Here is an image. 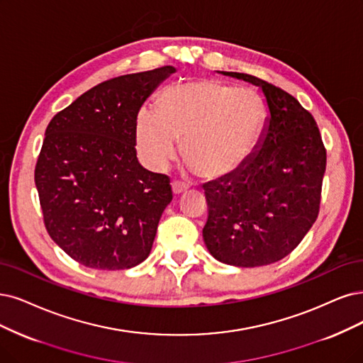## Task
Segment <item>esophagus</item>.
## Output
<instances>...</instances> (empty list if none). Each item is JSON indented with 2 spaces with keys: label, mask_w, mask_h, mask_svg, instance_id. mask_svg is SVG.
I'll return each mask as SVG.
<instances>
[{
  "label": "esophagus",
  "mask_w": 363,
  "mask_h": 363,
  "mask_svg": "<svg viewBox=\"0 0 363 363\" xmlns=\"http://www.w3.org/2000/svg\"><path fill=\"white\" fill-rule=\"evenodd\" d=\"M186 190H189V185H185V184L179 182V181H173L172 182V191H173V194H182Z\"/></svg>",
  "instance_id": "obj_1"
}]
</instances>
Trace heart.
Instances as JSON below:
<instances>
[{"label":"heart","mask_w":363,"mask_h":363,"mask_svg":"<svg viewBox=\"0 0 363 363\" xmlns=\"http://www.w3.org/2000/svg\"><path fill=\"white\" fill-rule=\"evenodd\" d=\"M264 104L256 91L217 80L166 88L154 109L136 121L138 152L151 170L177 158L179 142L191 170L213 179L238 170L256 150L264 124Z\"/></svg>","instance_id":"1"}]
</instances>
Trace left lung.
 <instances>
[{
  "mask_svg": "<svg viewBox=\"0 0 363 363\" xmlns=\"http://www.w3.org/2000/svg\"><path fill=\"white\" fill-rule=\"evenodd\" d=\"M221 74L259 86L267 118L245 163L203 185V240L221 263L271 264L296 248L317 220L326 151L313 115L290 94L251 74Z\"/></svg>",
  "mask_w": 363,
  "mask_h": 363,
  "instance_id": "obj_1",
  "label": "left lung"
}]
</instances>
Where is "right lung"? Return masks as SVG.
I'll use <instances>...</instances> for the list:
<instances>
[{
  "mask_svg": "<svg viewBox=\"0 0 363 363\" xmlns=\"http://www.w3.org/2000/svg\"><path fill=\"white\" fill-rule=\"evenodd\" d=\"M172 65L91 88L49 123L35 186L49 236L92 269H130L150 256L172 202L166 174L140 166L136 119Z\"/></svg>",
  "mask_w": 363,
  "mask_h": 363,
  "instance_id": "add662e5",
  "label": "right lung"
}]
</instances>
